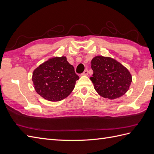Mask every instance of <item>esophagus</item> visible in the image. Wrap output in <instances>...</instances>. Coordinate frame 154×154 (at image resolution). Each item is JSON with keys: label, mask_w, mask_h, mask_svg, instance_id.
Masks as SVG:
<instances>
[{"label": "esophagus", "mask_w": 154, "mask_h": 154, "mask_svg": "<svg viewBox=\"0 0 154 154\" xmlns=\"http://www.w3.org/2000/svg\"><path fill=\"white\" fill-rule=\"evenodd\" d=\"M88 70L87 69H85V71H84V72L82 73L81 75H84V76H86V75H88Z\"/></svg>", "instance_id": "34e87169"}]
</instances>
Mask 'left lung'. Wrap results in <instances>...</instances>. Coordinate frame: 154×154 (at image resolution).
Returning <instances> with one entry per match:
<instances>
[{
  "instance_id": "8db88e82",
  "label": "left lung",
  "mask_w": 154,
  "mask_h": 154,
  "mask_svg": "<svg viewBox=\"0 0 154 154\" xmlns=\"http://www.w3.org/2000/svg\"><path fill=\"white\" fill-rule=\"evenodd\" d=\"M91 68L94 73L90 79L100 96L115 100L128 92L132 82L131 74L115 59L96 56L91 61Z\"/></svg>"
}]
</instances>
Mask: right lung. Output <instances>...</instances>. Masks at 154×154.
I'll use <instances>...</instances> for the list:
<instances>
[{"label":"right lung","instance_id":"obj_1","mask_svg":"<svg viewBox=\"0 0 154 154\" xmlns=\"http://www.w3.org/2000/svg\"><path fill=\"white\" fill-rule=\"evenodd\" d=\"M79 77L66 57H53L34 70L32 80L36 92L45 100L59 101L72 93Z\"/></svg>","mask_w":154,"mask_h":154}]
</instances>
